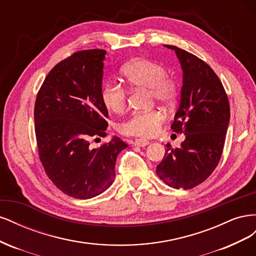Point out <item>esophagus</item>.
<instances>
[{"instance_id": "esophagus-1", "label": "esophagus", "mask_w": 256, "mask_h": 256, "mask_svg": "<svg viewBox=\"0 0 256 256\" xmlns=\"http://www.w3.org/2000/svg\"><path fill=\"white\" fill-rule=\"evenodd\" d=\"M132 144H134V146L144 147V146H146V145H148V144H150V142L147 141V140H143V138H136V141H134V142H132Z\"/></svg>"}]
</instances>
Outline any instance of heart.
Segmentation results:
<instances>
[{"label": "heart", "instance_id": "heart-1", "mask_svg": "<svg viewBox=\"0 0 256 256\" xmlns=\"http://www.w3.org/2000/svg\"><path fill=\"white\" fill-rule=\"evenodd\" d=\"M166 68L156 60L150 58H136L124 66L122 76L129 86L134 88L150 90V94L156 102L166 106L172 104L178 96V84L168 78ZM102 102L106 109L114 114L122 113L126 109L127 94L120 84L106 83L102 90ZM164 114L160 110L134 113L124 122L120 130L127 136L150 138L156 136Z\"/></svg>", "mask_w": 256, "mask_h": 256}]
</instances>
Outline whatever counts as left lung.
I'll use <instances>...</instances> for the list:
<instances>
[{
    "instance_id": "left-lung-1",
    "label": "left lung",
    "mask_w": 256,
    "mask_h": 256,
    "mask_svg": "<svg viewBox=\"0 0 256 256\" xmlns=\"http://www.w3.org/2000/svg\"><path fill=\"white\" fill-rule=\"evenodd\" d=\"M182 70L180 102L171 129L184 134V141L176 150L166 144L157 175L175 189H191L207 180L223 152L230 122V104L218 76L204 60L175 46Z\"/></svg>"
}]
</instances>
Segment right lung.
I'll return each mask as SVG.
<instances>
[{"instance_id":"add662e5","label":"right lung","mask_w":256,"mask_h":256,"mask_svg":"<svg viewBox=\"0 0 256 256\" xmlns=\"http://www.w3.org/2000/svg\"><path fill=\"white\" fill-rule=\"evenodd\" d=\"M106 52L84 50L54 66L35 102L40 158L52 182L65 194L86 200L102 194L115 178L118 154L128 147L118 136L96 148L104 138L108 110L102 102Z\"/></svg>"}]
</instances>
